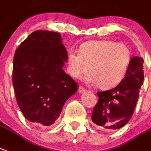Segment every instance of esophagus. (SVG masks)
Listing matches in <instances>:
<instances>
[{"instance_id": "1", "label": "esophagus", "mask_w": 151, "mask_h": 151, "mask_svg": "<svg viewBox=\"0 0 151 151\" xmlns=\"http://www.w3.org/2000/svg\"><path fill=\"white\" fill-rule=\"evenodd\" d=\"M86 92V90L83 88L82 86H79L78 87V93H85Z\"/></svg>"}]
</instances>
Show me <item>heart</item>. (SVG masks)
Masks as SVG:
<instances>
[{"label": "heart", "instance_id": "b5f03b06", "mask_svg": "<svg viewBox=\"0 0 151 151\" xmlns=\"http://www.w3.org/2000/svg\"><path fill=\"white\" fill-rule=\"evenodd\" d=\"M130 62L131 53L126 45L93 40L82 43L79 53L73 50L68 53L67 71L73 78H79L90 70V73L85 78L87 82L110 89L123 80Z\"/></svg>", "mask_w": 151, "mask_h": 151}]
</instances>
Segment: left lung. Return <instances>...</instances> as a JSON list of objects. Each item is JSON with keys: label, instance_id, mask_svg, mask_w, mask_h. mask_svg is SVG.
<instances>
[{"label": "left lung", "instance_id": "1", "mask_svg": "<svg viewBox=\"0 0 151 151\" xmlns=\"http://www.w3.org/2000/svg\"><path fill=\"white\" fill-rule=\"evenodd\" d=\"M143 80V59L134 57L127 74L118 86L97 93L98 102L92 113V121L96 127L105 131L124 127L132 118Z\"/></svg>", "mask_w": 151, "mask_h": 151}]
</instances>
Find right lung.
I'll return each instance as SVG.
<instances>
[{
	"instance_id": "obj_1",
	"label": "right lung",
	"mask_w": 151,
	"mask_h": 151,
	"mask_svg": "<svg viewBox=\"0 0 151 151\" xmlns=\"http://www.w3.org/2000/svg\"><path fill=\"white\" fill-rule=\"evenodd\" d=\"M67 50L60 33L37 30L16 50L13 85L17 105L28 121L50 126L78 84L63 70Z\"/></svg>"
}]
</instances>
